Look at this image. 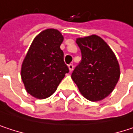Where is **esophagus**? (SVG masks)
I'll return each instance as SVG.
<instances>
[{"instance_id": "34e87169", "label": "esophagus", "mask_w": 133, "mask_h": 133, "mask_svg": "<svg viewBox=\"0 0 133 133\" xmlns=\"http://www.w3.org/2000/svg\"><path fill=\"white\" fill-rule=\"evenodd\" d=\"M68 67H69L70 71V72H72V71H73V70H74V65H73V64H69V65H68Z\"/></svg>"}]
</instances>
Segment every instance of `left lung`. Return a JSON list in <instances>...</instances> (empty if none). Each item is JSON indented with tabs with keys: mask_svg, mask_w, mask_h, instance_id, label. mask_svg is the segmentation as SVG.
<instances>
[{
	"mask_svg": "<svg viewBox=\"0 0 133 133\" xmlns=\"http://www.w3.org/2000/svg\"><path fill=\"white\" fill-rule=\"evenodd\" d=\"M76 42L82 58L71 77L85 98L91 101L104 99L112 92L120 77L117 58L98 35L78 38Z\"/></svg>",
	"mask_w": 133,
	"mask_h": 133,
	"instance_id": "8db88e82",
	"label": "left lung"
}]
</instances>
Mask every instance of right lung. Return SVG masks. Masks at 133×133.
I'll use <instances>...</instances> for the list:
<instances>
[{
	"label": "right lung",
	"instance_id": "obj_1",
	"mask_svg": "<svg viewBox=\"0 0 133 133\" xmlns=\"http://www.w3.org/2000/svg\"><path fill=\"white\" fill-rule=\"evenodd\" d=\"M63 36L49 29L34 38L23 60L21 76L26 91L38 99L51 96L69 72L60 45Z\"/></svg>",
	"mask_w": 133,
	"mask_h": 133
}]
</instances>
